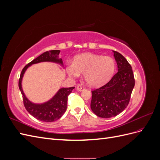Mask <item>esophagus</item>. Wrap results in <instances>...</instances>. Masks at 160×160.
I'll list each match as a JSON object with an SVG mask.
<instances>
[{"label":"esophagus","mask_w":160,"mask_h":160,"mask_svg":"<svg viewBox=\"0 0 160 160\" xmlns=\"http://www.w3.org/2000/svg\"><path fill=\"white\" fill-rule=\"evenodd\" d=\"M77 91H82L85 90V87H84V86H82V85H78V86L77 87Z\"/></svg>","instance_id":"esophagus-1"}]
</instances>
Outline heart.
I'll return each mask as SVG.
<instances>
[{
	"instance_id": "heart-1",
	"label": "heart",
	"mask_w": 160,
	"mask_h": 160,
	"mask_svg": "<svg viewBox=\"0 0 160 160\" xmlns=\"http://www.w3.org/2000/svg\"><path fill=\"white\" fill-rule=\"evenodd\" d=\"M115 62L113 58L91 53H84L75 57L73 63L68 65L67 73L72 78H78L83 74L89 85L98 87L108 82L113 76Z\"/></svg>"
}]
</instances>
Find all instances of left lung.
<instances>
[{"label":"left lung","mask_w":160,"mask_h":160,"mask_svg":"<svg viewBox=\"0 0 160 160\" xmlns=\"http://www.w3.org/2000/svg\"><path fill=\"white\" fill-rule=\"evenodd\" d=\"M113 52L118 72L108 83L91 91V109L102 118L115 117L127 108L135 85L132 66L122 54Z\"/></svg>","instance_id":"8db88e82"}]
</instances>
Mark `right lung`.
<instances>
[{"label": "right lung", "instance_id": "1", "mask_svg": "<svg viewBox=\"0 0 160 160\" xmlns=\"http://www.w3.org/2000/svg\"><path fill=\"white\" fill-rule=\"evenodd\" d=\"M59 50H52L43 52L42 54L32 60L24 67L21 71L20 78H19L18 88L22 93L24 106L32 116L41 122H53L62 117V115L64 114L67 109L68 96L75 88L72 87V88H61L49 101L42 104H35L31 103L24 94L21 85L22 79L27 69L32 64L41 62L49 61L58 62V63L62 65V59H58V55H59Z\"/></svg>", "mask_w": 160, "mask_h": 160}]
</instances>
